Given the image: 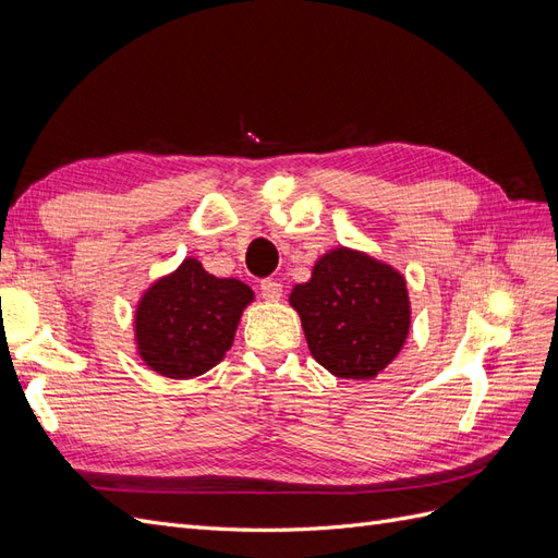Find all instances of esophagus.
Returning <instances> with one entry per match:
<instances>
[{
	"mask_svg": "<svg viewBox=\"0 0 558 558\" xmlns=\"http://www.w3.org/2000/svg\"><path fill=\"white\" fill-rule=\"evenodd\" d=\"M260 293H263L265 300H279L283 289H281V283L277 279H263L260 281Z\"/></svg>",
	"mask_w": 558,
	"mask_h": 558,
	"instance_id": "34e87169",
	"label": "esophagus"
}]
</instances>
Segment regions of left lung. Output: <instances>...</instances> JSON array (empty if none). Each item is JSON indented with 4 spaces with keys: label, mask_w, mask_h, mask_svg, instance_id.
I'll list each match as a JSON object with an SVG mask.
<instances>
[{
    "label": "left lung",
    "mask_w": 558,
    "mask_h": 558,
    "mask_svg": "<svg viewBox=\"0 0 558 558\" xmlns=\"http://www.w3.org/2000/svg\"><path fill=\"white\" fill-rule=\"evenodd\" d=\"M316 363L342 379H373L408 340L404 279L375 258L335 248L291 293Z\"/></svg>",
    "instance_id": "8db88e82"
}]
</instances>
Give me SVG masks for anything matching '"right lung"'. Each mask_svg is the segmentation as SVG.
<instances>
[{"instance_id":"right-lung-1","label":"right lung","mask_w":558,"mask_h":558,"mask_svg":"<svg viewBox=\"0 0 558 558\" xmlns=\"http://www.w3.org/2000/svg\"><path fill=\"white\" fill-rule=\"evenodd\" d=\"M253 291L238 279H218L195 258L156 281L134 314L140 356L170 379L205 375L232 347Z\"/></svg>"}]
</instances>
